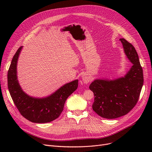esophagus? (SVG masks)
Instances as JSON below:
<instances>
[{"mask_svg": "<svg viewBox=\"0 0 152 152\" xmlns=\"http://www.w3.org/2000/svg\"><path fill=\"white\" fill-rule=\"evenodd\" d=\"M82 79H83V82L86 84L89 83L91 81V77L88 75H86V74L84 75L82 77Z\"/></svg>", "mask_w": 152, "mask_h": 152, "instance_id": "esophagus-1", "label": "esophagus"}]
</instances>
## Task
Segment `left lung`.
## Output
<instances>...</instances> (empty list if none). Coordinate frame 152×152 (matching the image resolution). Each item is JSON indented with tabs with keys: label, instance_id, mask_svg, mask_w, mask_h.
Segmentation results:
<instances>
[{
	"label": "left lung",
	"instance_id": "obj_1",
	"mask_svg": "<svg viewBox=\"0 0 152 152\" xmlns=\"http://www.w3.org/2000/svg\"><path fill=\"white\" fill-rule=\"evenodd\" d=\"M119 41L127 57L133 64L131 69L124 77L113 81L97 79L89 86L94 94L93 110L107 119L128 113L137 104L143 83L142 68L134 47L124 39Z\"/></svg>",
	"mask_w": 152,
	"mask_h": 152
}]
</instances>
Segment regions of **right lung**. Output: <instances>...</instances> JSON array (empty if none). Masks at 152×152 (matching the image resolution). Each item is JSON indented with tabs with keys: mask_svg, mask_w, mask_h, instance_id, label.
Instances as JSON below:
<instances>
[{
	"mask_svg": "<svg viewBox=\"0 0 152 152\" xmlns=\"http://www.w3.org/2000/svg\"><path fill=\"white\" fill-rule=\"evenodd\" d=\"M21 49L22 46L14 55L8 71V88L11 97L20 114L28 120L36 123L51 122L60 115L66 100L77 89L78 80L66 84L46 98L29 97L22 91L17 80V65Z\"/></svg>",
	"mask_w": 152,
	"mask_h": 152,
	"instance_id": "right-lung-1",
	"label": "right lung"
}]
</instances>
